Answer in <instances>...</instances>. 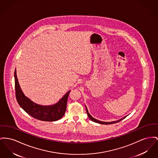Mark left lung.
<instances>
[{"label": "left lung", "instance_id": "obj_1", "mask_svg": "<svg viewBox=\"0 0 158 158\" xmlns=\"http://www.w3.org/2000/svg\"><path fill=\"white\" fill-rule=\"evenodd\" d=\"M85 107H86V113H87V114H88V118H89V119L91 120V121H93V122H96V123H100V124H103V125H109V124H113V123H117V122H120V121H122V119H123L124 118H125L127 116H125V117H123V118H121L120 119H119V120H118V121H112V122H102V121H99V120H97V119H95L94 118H93V116L89 113V112H88V109H87V107H86V106H85Z\"/></svg>", "mask_w": 158, "mask_h": 158}]
</instances>
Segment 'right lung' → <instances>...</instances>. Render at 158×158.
<instances>
[{
	"instance_id": "right-lung-1",
	"label": "right lung",
	"mask_w": 158,
	"mask_h": 158,
	"mask_svg": "<svg viewBox=\"0 0 158 158\" xmlns=\"http://www.w3.org/2000/svg\"><path fill=\"white\" fill-rule=\"evenodd\" d=\"M14 78L17 102L20 107L29 115L38 120L48 122L58 121L64 116L70 90L65 93V95L56 104L50 106H42L33 102L24 95L19 84L16 69L14 72Z\"/></svg>"
}]
</instances>
